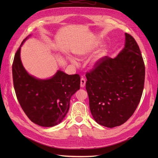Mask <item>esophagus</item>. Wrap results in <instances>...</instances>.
<instances>
[{"instance_id":"34e87169","label":"esophagus","mask_w":158,"mask_h":158,"mask_svg":"<svg viewBox=\"0 0 158 158\" xmlns=\"http://www.w3.org/2000/svg\"><path fill=\"white\" fill-rule=\"evenodd\" d=\"M85 85V80L83 78H81L80 80V86L81 88H84Z\"/></svg>"}]
</instances>
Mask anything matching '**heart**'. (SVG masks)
<instances>
[{
  "mask_svg": "<svg viewBox=\"0 0 158 158\" xmlns=\"http://www.w3.org/2000/svg\"><path fill=\"white\" fill-rule=\"evenodd\" d=\"M96 47V45H95L94 46H92L89 47V48H88L85 50H82L81 51H79L78 52H76V55L78 56H85L89 53L92 52L94 49ZM107 54V49L106 47H102V48L100 49L99 51H98L96 53H95L94 56L92 57V60H91L90 62V66L92 68H94L98 65V64L99 63L101 60L103 58V57L106 55ZM69 60L70 62L72 64H73L74 65H77V62L76 61V60L72 57H69Z\"/></svg>",
  "mask_w": 158,
  "mask_h": 158,
  "instance_id": "b5f03b06",
  "label": "heart"
}]
</instances>
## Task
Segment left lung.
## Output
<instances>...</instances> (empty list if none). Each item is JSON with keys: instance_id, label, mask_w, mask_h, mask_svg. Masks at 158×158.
<instances>
[{"instance_id": "left-lung-1", "label": "left lung", "mask_w": 158, "mask_h": 158, "mask_svg": "<svg viewBox=\"0 0 158 158\" xmlns=\"http://www.w3.org/2000/svg\"><path fill=\"white\" fill-rule=\"evenodd\" d=\"M125 47L115 58L105 56L85 74V89L94 120L108 128L130 118L144 89L145 66L135 40L125 33Z\"/></svg>"}]
</instances>
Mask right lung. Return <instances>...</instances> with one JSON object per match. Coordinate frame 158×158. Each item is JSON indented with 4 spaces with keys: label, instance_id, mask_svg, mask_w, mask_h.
Returning a JSON list of instances; mask_svg holds the SVG:
<instances>
[{
    "label": "right lung",
    "instance_id": "obj_1",
    "mask_svg": "<svg viewBox=\"0 0 158 158\" xmlns=\"http://www.w3.org/2000/svg\"><path fill=\"white\" fill-rule=\"evenodd\" d=\"M16 51L12 64L14 87L23 111L30 120L44 127L60 123L70 107L72 95L80 89L78 74L69 75L61 70L47 79H40L27 73L20 58L21 47Z\"/></svg>",
    "mask_w": 158,
    "mask_h": 158
}]
</instances>
